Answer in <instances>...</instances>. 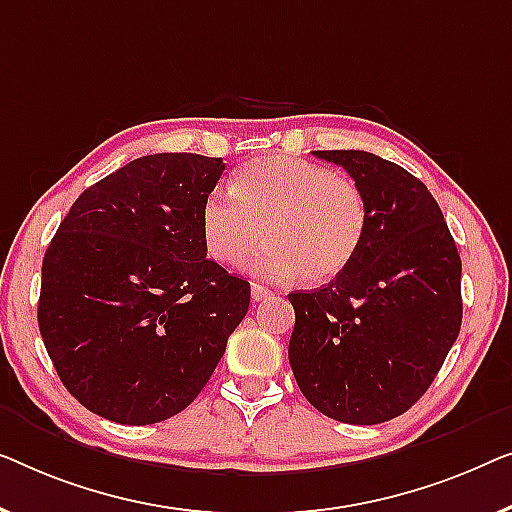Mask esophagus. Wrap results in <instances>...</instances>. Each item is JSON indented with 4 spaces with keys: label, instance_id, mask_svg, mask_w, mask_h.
<instances>
[{
    "label": "esophagus",
    "instance_id": "esophagus-1",
    "mask_svg": "<svg viewBox=\"0 0 512 512\" xmlns=\"http://www.w3.org/2000/svg\"><path fill=\"white\" fill-rule=\"evenodd\" d=\"M250 294H253V301H266L273 297V292L269 290V287H264L259 283H253V287H250Z\"/></svg>",
    "mask_w": 512,
    "mask_h": 512
}]
</instances>
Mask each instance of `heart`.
I'll return each mask as SVG.
<instances>
[{"mask_svg": "<svg viewBox=\"0 0 512 512\" xmlns=\"http://www.w3.org/2000/svg\"><path fill=\"white\" fill-rule=\"evenodd\" d=\"M266 229L269 243L250 259L259 278L327 283L355 262L369 232V201L352 178L297 157H259L236 171L232 190L201 206L206 253L239 266Z\"/></svg>", "mask_w": 512, "mask_h": 512, "instance_id": "b5f03b06", "label": "heart"}]
</instances>
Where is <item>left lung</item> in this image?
Instances as JSON below:
<instances>
[{
    "label": "left lung",
    "instance_id": "obj_1",
    "mask_svg": "<svg viewBox=\"0 0 512 512\" xmlns=\"http://www.w3.org/2000/svg\"><path fill=\"white\" fill-rule=\"evenodd\" d=\"M369 201V232L329 285L292 292L290 366L331 420L380 424L429 390L462 327V259L420 178L364 150H313Z\"/></svg>",
    "mask_w": 512,
    "mask_h": 512
}]
</instances>
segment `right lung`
Wrapping results in <instances>:
<instances>
[{
	"mask_svg": "<svg viewBox=\"0 0 512 512\" xmlns=\"http://www.w3.org/2000/svg\"><path fill=\"white\" fill-rule=\"evenodd\" d=\"M222 157L157 153L88 187L43 255L39 331L69 394L118 424L197 399L246 318L250 283L206 259Z\"/></svg>",
	"mask_w": 512,
	"mask_h": 512,
	"instance_id": "right-lung-1",
	"label": "right lung"
}]
</instances>
